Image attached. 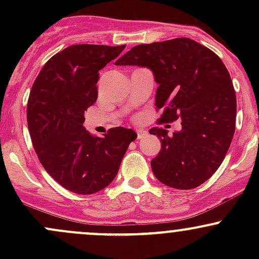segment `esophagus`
<instances>
[{
	"instance_id": "esophagus-1",
	"label": "esophagus",
	"mask_w": 259,
	"mask_h": 259,
	"mask_svg": "<svg viewBox=\"0 0 259 259\" xmlns=\"http://www.w3.org/2000/svg\"><path fill=\"white\" fill-rule=\"evenodd\" d=\"M146 134H148V133H146L145 130H137V138H138V139H142V138L146 137Z\"/></svg>"
}]
</instances>
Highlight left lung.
Here are the masks:
<instances>
[{
    "instance_id": "left-lung-1",
    "label": "left lung",
    "mask_w": 259,
    "mask_h": 259,
    "mask_svg": "<svg viewBox=\"0 0 259 259\" xmlns=\"http://www.w3.org/2000/svg\"><path fill=\"white\" fill-rule=\"evenodd\" d=\"M115 65L150 70L159 85V122L182 121V130L173 135L163 127L149 130L161 143L150 163L156 179L176 189H193L209 179L226 158L236 129V93L222 60L180 37L135 46Z\"/></svg>"
}]
</instances>
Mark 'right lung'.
I'll return each instance as SVG.
<instances>
[{"label": "right lung", "instance_id": "add662e5", "mask_svg": "<svg viewBox=\"0 0 259 259\" xmlns=\"http://www.w3.org/2000/svg\"><path fill=\"white\" fill-rule=\"evenodd\" d=\"M125 45H72L52 56L35 80L27 104L33 148L45 170L76 194H94L116 177L134 130L113 127L93 137L85 111L98 99L99 71Z\"/></svg>", "mask_w": 259, "mask_h": 259}]
</instances>
